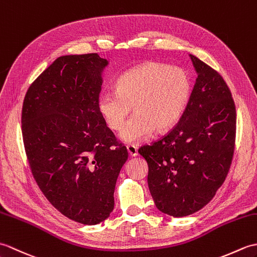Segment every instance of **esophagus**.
<instances>
[{"label":"esophagus","mask_w":257,"mask_h":257,"mask_svg":"<svg viewBox=\"0 0 257 257\" xmlns=\"http://www.w3.org/2000/svg\"><path fill=\"white\" fill-rule=\"evenodd\" d=\"M127 150L129 152V155L132 157H136L138 155V147L136 145H128L127 146Z\"/></svg>","instance_id":"34e87169"}]
</instances>
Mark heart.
I'll use <instances>...</instances> for the list:
<instances>
[{"instance_id": "1", "label": "heart", "mask_w": 257, "mask_h": 257, "mask_svg": "<svg viewBox=\"0 0 257 257\" xmlns=\"http://www.w3.org/2000/svg\"><path fill=\"white\" fill-rule=\"evenodd\" d=\"M191 81L181 68L148 62L119 77L116 91H102L98 110L109 129L121 130L133 106L134 116L121 133L125 143H139L176 124L188 106Z\"/></svg>"}]
</instances>
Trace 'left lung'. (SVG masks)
Here are the masks:
<instances>
[{
  "label": "left lung",
  "instance_id": "left-lung-1",
  "mask_svg": "<svg viewBox=\"0 0 257 257\" xmlns=\"http://www.w3.org/2000/svg\"><path fill=\"white\" fill-rule=\"evenodd\" d=\"M198 73L188 106L162 138L141 146L156 206L173 217L205 206L225 181L236 137V109L222 76L190 55Z\"/></svg>",
  "mask_w": 257,
  "mask_h": 257
}]
</instances>
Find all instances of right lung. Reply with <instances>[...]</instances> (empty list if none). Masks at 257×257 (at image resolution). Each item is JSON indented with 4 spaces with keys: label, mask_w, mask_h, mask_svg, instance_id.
I'll list each match as a JSON object with an SVG mask.
<instances>
[{
    "label": "right lung",
    "mask_w": 257,
    "mask_h": 257,
    "mask_svg": "<svg viewBox=\"0 0 257 257\" xmlns=\"http://www.w3.org/2000/svg\"><path fill=\"white\" fill-rule=\"evenodd\" d=\"M97 53L61 56L33 81L22 107V136L33 177L56 210L95 225L112 212L128 151L98 110Z\"/></svg>",
    "instance_id": "obj_1"
}]
</instances>
